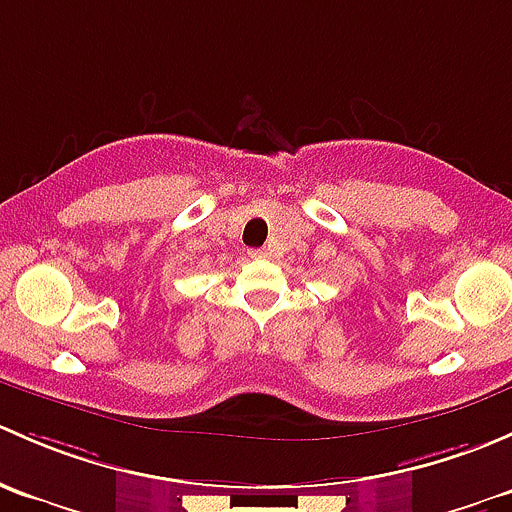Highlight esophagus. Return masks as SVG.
Wrapping results in <instances>:
<instances>
[{
  "label": "esophagus",
  "mask_w": 512,
  "mask_h": 512,
  "mask_svg": "<svg viewBox=\"0 0 512 512\" xmlns=\"http://www.w3.org/2000/svg\"><path fill=\"white\" fill-rule=\"evenodd\" d=\"M249 256L251 258H266V249H251Z\"/></svg>",
  "instance_id": "34e87169"
}]
</instances>
